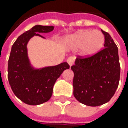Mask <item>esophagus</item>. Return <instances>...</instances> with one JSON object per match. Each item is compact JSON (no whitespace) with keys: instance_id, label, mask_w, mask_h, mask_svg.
Here are the masks:
<instances>
[{"instance_id":"esophagus-1","label":"esophagus","mask_w":128,"mask_h":128,"mask_svg":"<svg viewBox=\"0 0 128 128\" xmlns=\"http://www.w3.org/2000/svg\"><path fill=\"white\" fill-rule=\"evenodd\" d=\"M67 62L69 64L70 66H72L74 64V62H75V58L74 57H69L68 59H67Z\"/></svg>"}]
</instances>
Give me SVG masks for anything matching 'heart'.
Returning a JSON list of instances; mask_svg holds the SVG:
<instances>
[{"label":"heart","mask_w":128,"mask_h":128,"mask_svg":"<svg viewBox=\"0 0 128 128\" xmlns=\"http://www.w3.org/2000/svg\"><path fill=\"white\" fill-rule=\"evenodd\" d=\"M105 43L104 35L98 30H83L72 36L68 44L73 48H81L86 56L96 55L102 49Z\"/></svg>","instance_id":"1"}]
</instances>
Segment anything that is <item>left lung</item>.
<instances>
[{
    "label": "left lung",
    "instance_id": "8db88e82",
    "mask_svg": "<svg viewBox=\"0 0 128 128\" xmlns=\"http://www.w3.org/2000/svg\"><path fill=\"white\" fill-rule=\"evenodd\" d=\"M102 32L105 36V48L92 56H78L71 66L74 72V97L80 102L92 107L110 100L120 80L118 47L108 32L102 30Z\"/></svg>",
    "mask_w": 128,
    "mask_h": 128
}]
</instances>
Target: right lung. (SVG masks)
Segmentation results:
<instances>
[{"label": "right lung", "mask_w": 128, "mask_h": 128, "mask_svg": "<svg viewBox=\"0 0 128 128\" xmlns=\"http://www.w3.org/2000/svg\"><path fill=\"white\" fill-rule=\"evenodd\" d=\"M53 28L35 26L18 38L11 48L8 66L9 84L16 96L28 105L36 106L49 100L56 80L70 68L66 62L42 69L30 66L27 52L28 40L34 36L44 38L40 33L50 32Z\"/></svg>", "instance_id": "add662e5"}]
</instances>
